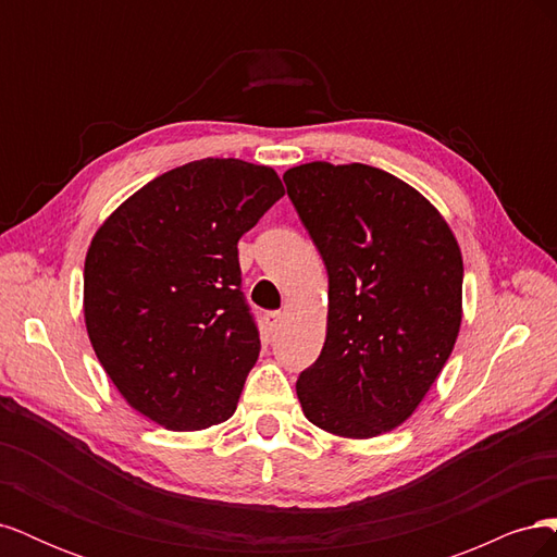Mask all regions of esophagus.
<instances>
[{"label":"esophagus","mask_w":557,"mask_h":557,"mask_svg":"<svg viewBox=\"0 0 557 557\" xmlns=\"http://www.w3.org/2000/svg\"><path fill=\"white\" fill-rule=\"evenodd\" d=\"M283 320H285V313H283V311H269V313L264 315V323H267L269 332H276V330L283 325Z\"/></svg>","instance_id":"34e87169"}]
</instances>
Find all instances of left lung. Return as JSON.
<instances>
[{
	"label": "left lung",
	"instance_id": "8db88e82",
	"mask_svg": "<svg viewBox=\"0 0 557 557\" xmlns=\"http://www.w3.org/2000/svg\"><path fill=\"white\" fill-rule=\"evenodd\" d=\"M330 278L327 336L297 379L320 430L369 440L407 420L444 369L462 320V256L430 201L369 164L283 174Z\"/></svg>",
	"mask_w": 557,
	"mask_h": 557
}]
</instances>
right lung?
I'll return each instance as SVG.
<instances>
[{"label": "right lung", "instance_id": "obj_1", "mask_svg": "<svg viewBox=\"0 0 557 557\" xmlns=\"http://www.w3.org/2000/svg\"><path fill=\"white\" fill-rule=\"evenodd\" d=\"M285 195L272 166L195 160L97 230L83 274L90 344L132 409L176 432L237 409L260 356L237 244Z\"/></svg>", "mask_w": 557, "mask_h": 557}]
</instances>
